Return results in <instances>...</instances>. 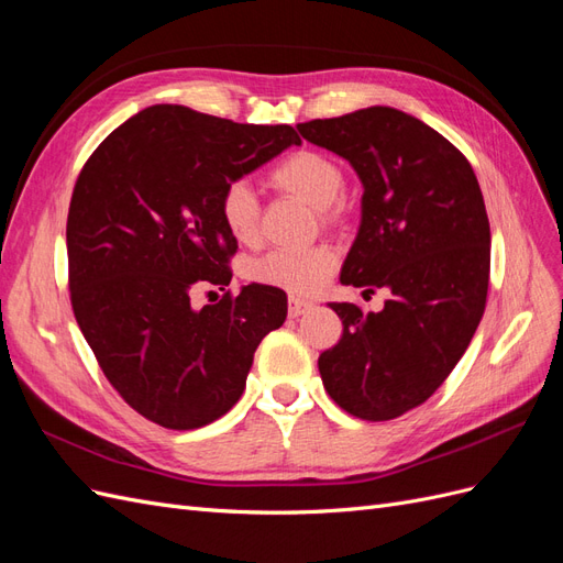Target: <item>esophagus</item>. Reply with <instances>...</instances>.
<instances>
[{
    "instance_id": "1",
    "label": "esophagus",
    "mask_w": 563,
    "mask_h": 563,
    "mask_svg": "<svg viewBox=\"0 0 563 563\" xmlns=\"http://www.w3.org/2000/svg\"><path fill=\"white\" fill-rule=\"evenodd\" d=\"M310 310H312V302L310 300H305L300 296L288 298V314H291V317H300V314L310 312Z\"/></svg>"
}]
</instances>
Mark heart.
Masks as SVG:
<instances>
[{
    "label": "heart",
    "mask_w": 563,
    "mask_h": 563,
    "mask_svg": "<svg viewBox=\"0 0 563 563\" xmlns=\"http://www.w3.org/2000/svg\"><path fill=\"white\" fill-rule=\"evenodd\" d=\"M269 183L288 195L308 201L323 216L331 213V203L343 192V172L321 152L298 150L284 157L269 172ZM220 220L236 242L249 244L258 234V199L246 183H232L220 197ZM335 267V253L329 246L275 249L249 267V275L269 286L294 294H312L327 284Z\"/></svg>",
    "instance_id": "1"
}]
</instances>
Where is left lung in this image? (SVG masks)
<instances>
[{
    "instance_id": "obj_1",
    "label": "left lung",
    "mask_w": 563,
    "mask_h": 563,
    "mask_svg": "<svg viewBox=\"0 0 563 563\" xmlns=\"http://www.w3.org/2000/svg\"><path fill=\"white\" fill-rule=\"evenodd\" d=\"M360 176L362 220L340 284L387 291L380 312L329 302L340 343L319 356L331 399L362 420L428 401L479 327L490 228L470 162L418 117L373 106L296 126Z\"/></svg>"
}]
</instances>
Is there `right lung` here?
<instances>
[{
    "label": "right lung",
    "instance_id": "1",
    "mask_svg": "<svg viewBox=\"0 0 563 563\" xmlns=\"http://www.w3.org/2000/svg\"><path fill=\"white\" fill-rule=\"evenodd\" d=\"M300 145L286 126L234 124L183 106L129 117L96 147L67 213L70 298L106 378L147 420L197 430L240 401L286 294L249 284L195 308L197 284L225 286L236 240L225 187Z\"/></svg>",
    "mask_w": 563,
    "mask_h": 563
}]
</instances>
